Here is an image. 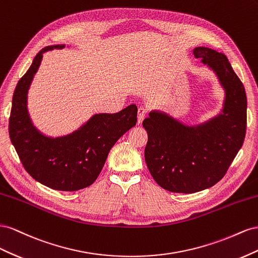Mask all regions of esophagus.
Listing matches in <instances>:
<instances>
[{
  "mask_svg": "<svg viewBox=\"0 0 258 258\" xmlns=\"http://www.w3.org/2000/svg\"><path fill=\"white\" fill-rule=\"evenodd\" d=\"M146 114H147V111L145 108H143V107L138 108V111H137V124L138 125H141L143 123L144 119L146 117Z\"/></svg>",
  "mask_w": 258,
  "mask_h": 258,
  "instance_id": "34e87169",
  "label": "esophagus"
}]
</instances>
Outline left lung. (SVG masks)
<instances>
[{"mask_svg":"<svg viewBox=\"0 0 258 258\" xmlns=\"http://www.w3.org/2000/svg\"><path fill=\"white\" fill-rule=\"evenodd\" d=\"M194 54L223 88L219 112L191 124L156 109L143 122L148 134V170L159 186L177 194L198 192L222 179L243 145L246 131L245 90L228 58L205 46L195 47Z\"/></svg>","mask_w":258,"mask_h":258,"instance_id":"1","label":"left lung"}]
</instances>
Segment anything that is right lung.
Listing matches in <instances>:
<instances>
[{
    "label": "right lung",
    "instance_id": "obj_1",
    "mask_svg": "<svg viewBox=\"0 0 258 258\" xmlns=\"http://www.w3.org/2000/svg\"><path fill=\"white\" fill-rule=\"evenodd\" d=\"M70 47H44L15 88L10 117V137L26 171L36 181L55 190L77 191L91 186L104 167L108 153L119 138L136 125L133 104L116 113H95L71 133L49 136L32 122L28 94L43 54Z\"/></svg>",
    "mask_w": 258,
    "mask_h": 258
}]
</instances>
